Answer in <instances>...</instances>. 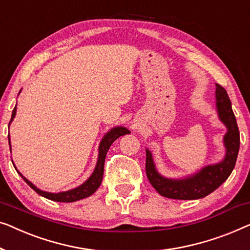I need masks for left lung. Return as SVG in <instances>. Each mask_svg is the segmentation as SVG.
Segmentation results:
<instances>
[{
	"mask_svg": "<svg viewBox=\"0 0 250 250\" xmlns=\"http://www.w3.org/2000/svg\"><path fill=\"white\" fill-rule=\"evenodd\" d=\"M215 100L217 117L227 128L223 137V145L226 148L223 160L219 163L206 165L187 177L167 178L157 171L153 154L146 148L147 178L161 196L181 200L203 198L219 188L234 168L240 147V135L230 98L227 90L220 85H216Z\"/></svg>",
	"mask_w": 250,
	"mask_h": 250,
	"instance_id": "8db88e82",
	"label": "left lung"
}]
</instances>
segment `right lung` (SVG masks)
I'll return each mask as SVG.
<instances>
[{
	"mask_svg": "<svg viewBox=\"0 0 250 250\" xmlns=\"http://www.w3.org/2000/svg\"><path fill=\"white\" fill-rule=\"evenodd\" d=\"M21 91V90H20ZM19 91V94H20ZM17 113V104L15 108L12 111V115H11V120L9 122V128L11 122L13 121V119L16 117ZM130 131L125 126H114L111 130L105 133L103 138H102L100 146H98V157H97V162H96V167H95L93 173H91L90 177L87 179V180L82 184L78 187L70 189V190L66 191H61V192H48V191H44L41 190L40 188H37L36 186L28 180L27 178H24L22 174L18 171V173L20 174V177L26 181V184L29 186L31 189H34L35 191L37 192L38 195L45 197V198L54 200V202H60V203H72V202H77V200L83 199L86 197H89L90 195H93L95 191L97 190L98 187H100L102 184V180H103V174H104V162H105V156H106L107 150L110 148V146L113 144L114 140H117L119 137L128 135ZM9 145H10V150H11V142H10V133H9ZM15 165V164H13Z\"/></svg>",
	"mask_w": 250,
	"mask_h": 250,
	"instance_id": "right-lung-1",
	"label": "right lung"
}]
</instances>
